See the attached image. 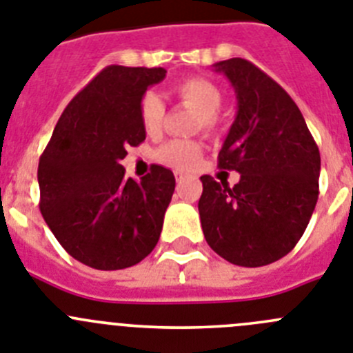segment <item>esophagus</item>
Segmentation results:
<instances>
[{
    "instance_id": "1",
    "label": "esophagus",
    "mask_w": 353,
    "mask_h": 353,
    "mask_svg": "<svg viewBox=\"0 0 353 353\" xmlns=\"http://www.w3.org/2000/svg\"><path fill=\"white\" fill-rule=\"evenodd\" d=\"M185 176H187V174L182 173V171H174V179H176V182H182Z\"/></svg>"
}]
</instances>
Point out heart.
I'll return each mask as SVG.
<instances>
[{
  "label": "heart",
  "mask_w": 353,
  "mask_h": 353,
  "mask_svg": "<svg viewBox=\"0 0 353 353\" xmlns=\"http://www.w3.org/2000/svg\"><path fill=\"white\" fill-rule=\"evenodd\" d=\"M174 95L198 113V123L207 132H217V111L223 104V93L205 77H187L173 88ZM139 120L148 136H157L164 121V104L154 92L143 95L139 102ZM203 154L201 143L194 139H171L155 152V157L164 166L173 170H191Z\"/></svg>",
  "instance_id": "1"
}]
</instances>
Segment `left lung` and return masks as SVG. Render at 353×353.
<instances>
[{
	"label": "left lung",
	"instance_id": "8db88e82",
	"mask_svg": "<svg viewBox=\"0 0 353 353\" xmlns=\"http://www.w3.org/2000/svg\"><path fill=\"white\" fill-rule=\"evenodd\" d=\"M235 88L239 113L219 152V168L239 171L233 187L203 174L198 201L208 245L240 267L286 256L305 232L318 199L320 152L301 109L244 58L214 65Z\"/></svg>",
	"mask_w": 353,
	"mask_h": 353
}]
</instances>
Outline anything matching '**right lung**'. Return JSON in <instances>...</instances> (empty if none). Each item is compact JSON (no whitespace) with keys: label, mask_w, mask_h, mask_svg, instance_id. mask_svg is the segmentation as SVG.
Returning <instances> with one entry per match:
<instances>
[{"label":"right lung","mask_w":353,"mask_h":353,"mask_svg":"<svg viewBox=\"0 0 353 353\" xmlns=\"http://www.w3.org/2000/svg\"><path fill=\"white\" fill-rule=\"evenodd\" d=\"M161 67L109 65L60 117L39 161L40 212L61 248L97 270H120L157 245L174 176L154 164L141 182L120 161L145 141L139 102Z\"/></svg>","instance_id":"right-lung-1"}]
</instances>
